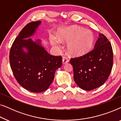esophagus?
Segmentation results:
<instances>
[{
    "label": "esophagus",
    "mask_w": 121,
    "mask_h": 121,
    "mask_svg": "<svg viewBox=\"0 0 121 121\" xmlns=\"http://www.w3.org/2000/svg\"><path fill=\"white\" fill-rule=\"evenodd\" d=\"M68 62H69V60H68V58L65 57V56H63V59H62L63 64H65L66 63H67Z\"/></svg>",
    "instance_id": "34e87169"
}]
</instances>
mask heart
I'll return each mask as SVG.
<instances>
[{
    "label": "heart",
    "mask_w": 121,
    "mask_h": 121,
    "mask_svg": "<svg viewBox=\"0 0 121 121\" xmlns=\"http://www.w3.org/2000/svg\"><path fill=\"white\" fill-rule=\"evenodd\" d=\"M58 38L63 42L69 41L68 48L74 54H82L86 52L91 47L94 40L91 31L77 26H70L62 29L59 31ZM52 42L54 45L58 44L54 37L52 38Z\"/></svg>",
    "instance_id": "obj_1"
}]
</instances>
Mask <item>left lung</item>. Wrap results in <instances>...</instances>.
I'll return each mask as SVG.
<instances>
[{
	"mask_svg": "<svg viewBox=\"0 0 121 121\" xmlns=\"http://www.w3.org/2000/svg\"><path fill=\"white\" fill-rule=\"evenodd\" d=\"M99 36L91 51L70 60L73 67L74 81L85 90H92L103 85L113 66L111 44L104 34Z\"/></svg>",
	"mask_w": 121,
	"mask_h": 121,
	"instance_id": "obj_1",
	"label": "left lung"
}]
</instances>
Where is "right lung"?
I'll use <instances>...</instances> for the list:
<instances>
[{
  "label": "right lung",
  "mask_w": 121,
  "mask_h": 121,
  "mask_svg": "<svg viewBox=\"0 0 121 121\" xmlns=\"http://www.w3.org/2000/svg\"><path fill=\"white\" fill-rule=\"evenodd\" d=\"M41 22L34 21L26 25L13 42L9 54L10 67L17 82L26 90L37 93L48 88L56 70L62 65L61 56L51 55L41 46V40L34 42L29 38Z\"/></svg>",
  "instance_id": "add662e5"
}]
</instances>
